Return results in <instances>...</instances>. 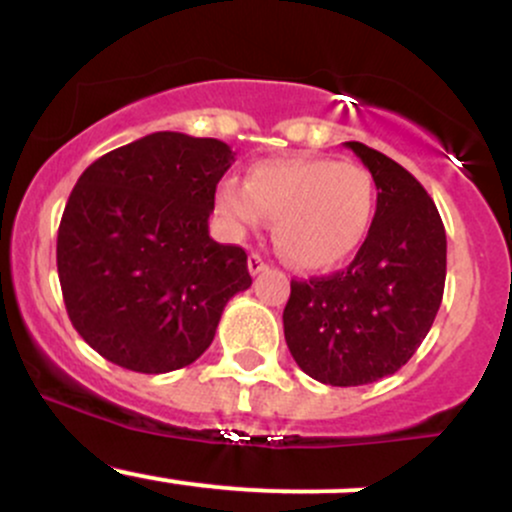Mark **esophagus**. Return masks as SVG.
<instances>
[{"mask_svg": "<svg viewBox=\"0 0 512 512\" xmlns=\"http://www.w3.org/2000/svg\"><path fill=\"white\" fill-rule=\"evenodd\" d=\"M248 269H250V274H260V272H264V269H269V264L264 262L262 255L252 252V255L248 257Z\"/></svg>", "mask_w": 512, "mask_h": 512, "instance_id": "esophagus-1", "label": "esophagus"}]
</instances>
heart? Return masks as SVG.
Returning a JSON list of instances; mask_svg holds the SVG:
<instances>
[{
    "mask_svg": "<svg viewBox=\"0 0 512 512\" xmlns=\"http://www.w3.org/2000/svg\"><path fill=\"white\" fill-rule=\"evenodd\" d=\"M216 209L238 231L274 221V243L301 269H332L358 250L375 211V185L363 166L330 158H272L226 178Z\"/></svg>",
    "mask_w": 512,
    "mask_h": 512,
    "instance_id": "b5f03b06",
    "label": "heart"
}]
</instances>
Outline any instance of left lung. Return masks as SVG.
<instances>
[{
  "instance_id": "8db88e82",
  "label": "left lung",
  "mask_w": 512,
  "mask_h": 512,
  "mask_svg": "<svg viewBox=\"0 0 512 512\" xmlns=\"http://www.w3.org/2000/svg\"><path fill=\"white\" fill-rule=\"evenodd\" d=\"M378 187V207L354 262L291 281L284 337L303 373L334 387L397 373L436 320L445 289V228L419 180L380 151L346 142Z\"/></svg>"
}]
</instances>
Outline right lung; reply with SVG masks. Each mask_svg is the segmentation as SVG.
<instances>
[{
	"instance_id": "obj_1",
	"label": "right lung",
	"mask_w": 512,
	"mask_h": 512,
	"mask_svg": "<svg viewBox=\"0 0 512 512\" xmlns=\"http://www.w3.org/2000/svg\"><path fill=\"white\" fill-rule=\"evenodd\" d=\"M231 146L154 132L93 161L76 180L57 272L84 342L134 373H170L214 342L226 303L250 289L248 255L209 236Z\"/></svg>"
}]
</instances>
